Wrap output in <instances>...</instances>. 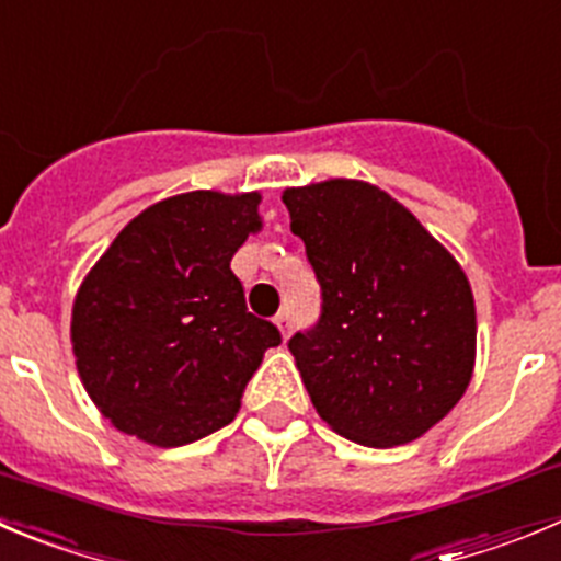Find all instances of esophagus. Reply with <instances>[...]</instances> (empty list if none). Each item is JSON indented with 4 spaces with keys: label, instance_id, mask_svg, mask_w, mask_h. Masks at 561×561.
Returning a JSON list of instances; mask_svg holds the SVG:
<instances>
[{
    "label": "esophagus",
    "instance_id": "1",
    "mask_svg": "<svg viewBox=\"0 0 561 561\" xmlns=\"http://www.w3.org/2000/svg\"><path fill=\"white\" fill-rule=\"evenodd\" d=\"M275 324H277V330H280V335H284V339H289V335H291V313L280 311L275 317Z\"/></svg>",
    "mask_w": 561,
    "mask_h": 561
}]
</instances>
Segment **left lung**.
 Returning a JSON list of instances; mask_svg holds the SVG:
<instances>
[{"instance_id": "8db88e82", "label": "left lung", "mask_w": 561, "mask_h": 561, "mask_svg": "<svg viewBox=\"0 0 561 561\" xmlns=\"http://www.w3.org/2000/svg\"><path fill=\"white\" fill-rule=\"evenodd\" d=\"M322 313L289 339L311 402L355 444L402 446L466 393L477 308L455 255L399 201L355 179L284 192Z\"/></svg>"}]
</instances>
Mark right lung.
Listing matches in <instances>:
<instances>
[{"instance_id": "1", "label": "right lung", "mask_w": 561, "mask_h": 561, "mask_svg": "<svg viewBox=\"0 0 561 561\" xmlns=\"http://www.w3.org/2000/svg\"><path fill=\"white\" fill-rule=\"evenodd\" d=\"M259 192L197 190L135 217L73 300L71 344L104 419L146 444L184 446L231 424L280 333L253 317L231 259L261 228Z\"/></svg>"}]
</instances>
